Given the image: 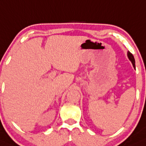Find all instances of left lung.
<instances>
[{"label": "left lung", "instance_id": "obj_1", "mask_svg": "<svg viewBox=\"0 0 146 146\" xmlns=\"http://www.w3.org/2000/svg\"><path fill=\"white\" fill-rule=\"evenodd\" d=\"M127 56H128V58H129V59L131 60V62H132L133 65V67L135 68V58H134V56L130 52H127Z\"/></svg>", "mask_w": 146, "mask_h": 146}]
</instances>
